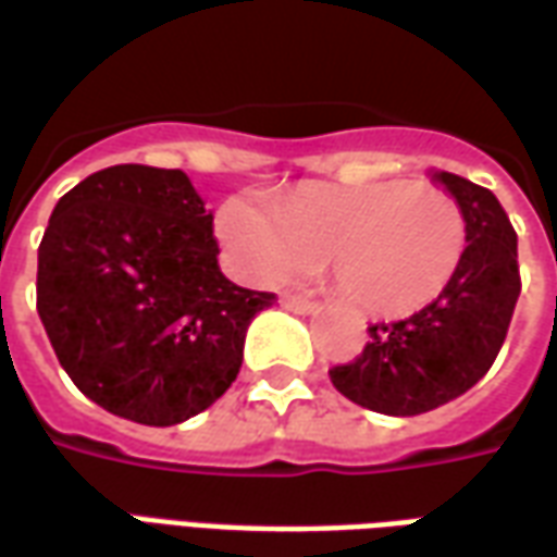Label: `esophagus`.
I'll use <instances>...</instances> for the list:
<instances>
[{
  "label": "esophagus",
  "mask_w": 557,
  "mask_h": 557,
  "mask_svg": "<svg viewBox=\"0 0 557 557\" xmlns=\"http://www.w3.org/2000/svg\"><path fill=\"white\" fill-rule=\"evenodd\" d=\"M280 304L286 307V310H295V313H313L315 304L310 298H304V295H292V292H283L280 295Z\"/></svg>",
  "instance_id": "esophagus-1"
}]
</instances>
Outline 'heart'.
Returning a JSON list of instances; mask_svg holds the SVG:
<instances>
[{
    "label": "heart",
    "mask_w": 557,
    "mask_h": 557,
    "mask_svg": "<svg viewBox=\"0 0 557 557\" xmlns=\"http://www.w3.org/2000/svg\"><path fill=\"white\" fill-rule=\"evenodd\" d=\"M214 230L230 265L250 283L310 274L331 253L346 298L379 315L435 301L468 242L454 196L406 178L304 184L280 211L253 194H235L218 208Z\"/></svg>",
    "instance_id": "1"
}]
</instances>
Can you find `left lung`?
I'll use <instances>...</instances> for the list:
<instances>
[{"label":"left lung","instance_id":"left-lung-1","mask_svg":"<svg viewBox=\"0 0 557 557\" xmlns=\"http://www.w3.org/2000/svg\"><path fill=\"white\" fill-rule=\"evenodd\" d=\"M432 178L466 214L462 262L435 301L409 319L370 325L361 355L327 370L343 397L394 418L438 409L478 385L502 351L522 289L516 232L495 194L454 172Z\"/></svg>","mask_w":557,"mask_h":557}]
</instances>
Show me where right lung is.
Returning a JSON list of instances; mask_svg holds the SVG:
<instances>
[{
    "mask_svg": "<svg viewBox=\"0 0 557 557\" xmlns=\"http://www.w3.org/2000/svg\"><path fill=\"white\" fill-rule=\"evenodd\" d=\"M214 214L182 170L119 163L67 190L38 247V315L71 382L172 426L218 403L274 292L223 277Z\"/></svg>",
    "mask_w": 557,
    "mask_h": 557,
    "instance_id": "obj_1",
    "label": "right lung"
}]
</instances>
